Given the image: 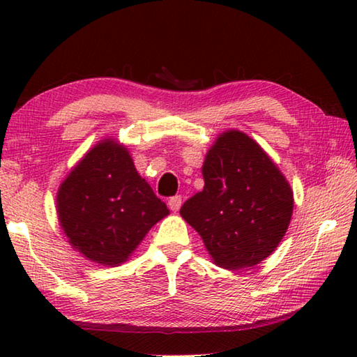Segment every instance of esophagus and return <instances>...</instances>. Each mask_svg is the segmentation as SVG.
<instances>
[{"label":"esophagus","instance_id":"34e87169","mask_svg":"<svg viewBox=\"0 0 357 357\" xmlns=\"http://www.w3.org/2000/svg\"><path fill=\"white\" fill-rule=\"evenodd\" d=\"M181 204H183V197H181V195L172 197L170 200H168V208H170L173 213H176V211H179Z\"/></svg>","mask_w":357,"mask_h":357}]
</instances>
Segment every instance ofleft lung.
Segmentation results:
<instances>
[{
	"label": "left lung",
	"mask_w": 357,
	"mask_h": 357,
	"mask_svg": "<svg viewBox=\"0 0 357 357\" xmlns=\"http://www.w3.org/2000/svg\"><path fill=\"white\" fill-rule=\"evenodd\" d=\"M204 187L181 208L214 264L244 269L261 263L285 236L293 189L259 144L241 130L215 138L202 167Z\"/></svg>",
	"instance_id": "1"
}]
</instances>
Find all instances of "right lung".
Wrapping results in <instances>:
<instances>
[{"mask_svg": "<svg viewBox=\"0 0 357 357\" xmlns=\"http://www.w3.org/2000/svg\"><path fill=\"white\" fill-rule=\"evenodd\" d=\"M56 213L72 249L93 263L119 266L170 211L138 174L129 149L104 138L59 185Z\"/></svg>", "mask_w": 357, "mask_h": 357, "instance_id": "1", "label": "right lung"}]
</instances>
